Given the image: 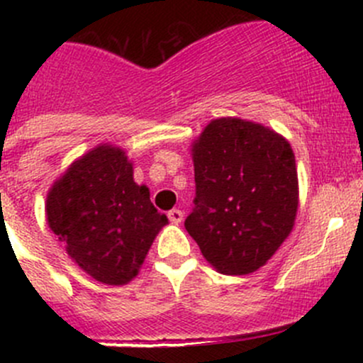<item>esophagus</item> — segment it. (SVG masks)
<instances>
[{
	"instance_id": "obj_1",
	"label": "esophagus",
	"mask_w": 363,
	"mask_h": 363,
	"mask_svg": "<svg viewBox=\"0 0 363 363\" xmlns=\"http://www.w3.org/2000/svg\"><path fill=\"white\" fill-rule=\"evenodd\" d=\"M168 219H170L172 223H181L182 221V211H179V208H172V211H168Z\"/></svg>"
}]
</instances>
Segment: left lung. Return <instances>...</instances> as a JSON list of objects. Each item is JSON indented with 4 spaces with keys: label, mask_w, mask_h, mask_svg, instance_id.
<instances>
[{
    "label": "left lung",
    "mask_w": 363,
    "mask_h": 363,
    "mask_svg": "<svg viewBox=\"0 0 363 363\" xmlns=\"http://www.w3.org/2000/svg\"><path fill=\"white\" fill-rule=\"evenodd\" d=\"M193 161L186 230L221 274L255 272L294 228L298 179L290 144L269 128L223 117L200 135Z\"/></svg>",
    "instance_id": "left-lung-1"
}]
</instances>
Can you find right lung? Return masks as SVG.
Masks as SVG:
<instances>
[{
  "label": "right lung",
  "instance_id": "obj_1",
  "mask_svg": "<svg viewBox=\"0 0 363 363\" xmlns=\"http://www.w3.org/2000/svg\"><path fill=\"white\" fill-rule=\"evenodd\" d=\"M47 219L68 255L105 284L133 279L167 216L133 181L121 149L101 145L68 168L47 196Z\"/></svg>",
  "mask_w": 363,
  "mask_h": 363
}]
</instances>
